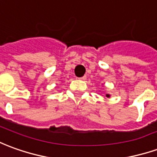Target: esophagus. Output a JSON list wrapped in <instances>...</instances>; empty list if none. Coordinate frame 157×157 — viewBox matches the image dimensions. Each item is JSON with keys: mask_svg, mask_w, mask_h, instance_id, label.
Returning a JSON list of instances; mask_svg holds the SVG:
<instances>
[{"mask_svg": "<svg viewBox=\"0 0 157 157\" xmlns=\"http://www.w3.org/2000/svg\"><path fill=\"white\" fill-rule=\"evenodd\" d=\"M80 79H81V80H83V81H84V80H86V75H84V76H82V77H81V78H80Z\"/></svg>", "mask_w": 157, "mask_h": 157, "instance_id": "34e87169", "label": "esophagus"}]
</instances>
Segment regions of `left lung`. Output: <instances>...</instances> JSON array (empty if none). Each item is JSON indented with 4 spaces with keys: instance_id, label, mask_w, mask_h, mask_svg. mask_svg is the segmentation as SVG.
Here are the masks:
<instances>
[{
    "instance_id": "obj_1",
    "label": "left lung",
    "mask_w": 157,
    "mask_h": 157,
    "mask_svg": "<svg viewBox=\"0 0 157 157\" xmlns=\"http://www.w3.org/2000/svg\"><path fill=\"white\" fill-rule=\"evenodd\" d=\"M106 97H107V98H109V94H106Z\"/></svg>"
}]
</instances>
